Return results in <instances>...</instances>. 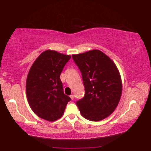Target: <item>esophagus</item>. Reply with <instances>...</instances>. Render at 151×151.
<instances>
[{"mask_svg":"<svg viewBox=\"0 0 151 151\" xmlns=\"http://www.w3.org/2000/svg\"><path fill=\"white\" fill-rule=\"evenodd\" d=\"M70 98H71V99L73 100V99H74V95H73V94L70 95Z\"/></svg>","mask_w":151,"mask_h":151,"instance_id":"34e87169","label":"esophagus"}]
</instances>
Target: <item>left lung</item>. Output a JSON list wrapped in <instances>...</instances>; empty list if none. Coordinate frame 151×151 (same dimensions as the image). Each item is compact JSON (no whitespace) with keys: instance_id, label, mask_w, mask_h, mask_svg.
Segmentation results:
<instances>
[{"instance_id":"1","label":"left lung","mask_w":151,"mask_h":151,"mask_svg":"<svg viewBox=\"0 0 151 151\" xmlns=\"http://www.w3.org/2000/svg\"><path fill=\"white\" fill-rule=\"evenodd\" d=\"M72 57L85 88L84 97L76 103L81 116L89 121L103 120L113 113L121 96L122 82L116 66L98 50Z\"/></svg>"}]
</instances>
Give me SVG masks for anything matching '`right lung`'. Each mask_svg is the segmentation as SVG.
Wrapping results in <instances>:
<instances>
[{
  "mask_svg": "<svg viewBox=\"0 0 151 151\" xmlns=\"http://www.w3.org/2000/svg\"><path fill=\"white\" fill-rule=\"evenodd\" d=\"M70 55L46 50L32 64L26 80V94L30 108L37 116L55 121L65 112L70 96L64 93L60 74Z\"/></svg>",
  "mask_w": 151,
  "mask_h": 151,
  "instance_id": "add662e5",
  "label": "right lung"
}]
</instances>
